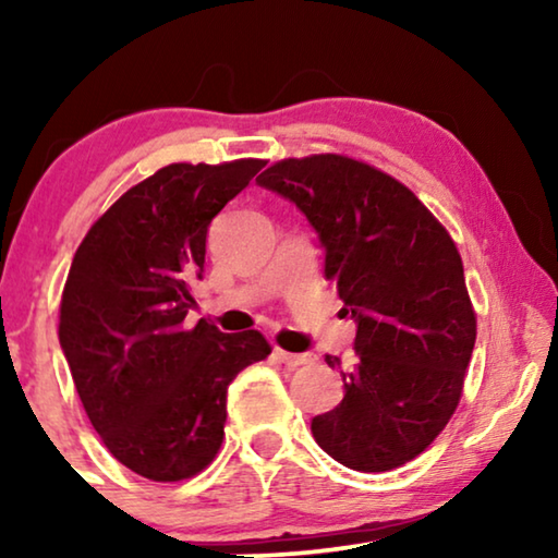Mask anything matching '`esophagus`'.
Here are the masks:
<instances>
[{"label":"esophagus","mask_w":558,"mask_h":558,"mask_svg":"<svg viewBox=\"0 0 558 558\" xmlns=\"http://www.w3.org/2000/svg\"><path fill=\"white\" fill-rule=\"evenodd\" d=\"M274 357H277L279 363L289 365V368H296V365H304V363H310V355H300V353H287V350H281V348H274Z\"/></svg>","instance_id":"34e87169"}]
</instances>
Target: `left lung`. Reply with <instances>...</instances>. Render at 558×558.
Returning a JSON list of instances; mask_svg holds the SVG:
<instances>
[{
    "label": "left lung",
    "instance_id": "1",
    "mask_svg": "<svg viewBox=\"0 0 558 558\" xmlns=\"http://www.w3.org/2000/svg\"><path fill=\"white\" fill-rule=\"evenodd\" d=\"M256 182L307 216L357 325L345 396L312 418L317 445L357 472L401 468L452 418L475 348L460 251L407 185L357 159H281Z\"/></svg>",
    "mask_w": 558,
    "mask_h": 558
}]
</instances>
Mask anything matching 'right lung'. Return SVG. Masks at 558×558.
I'll return each mask as SVG.
<instances>
[{
	"label": "right lung",
	"instance_id": "obj_1",
	"mask_svg": "<svg viewBox=\"0 0 558 558\" xmlns=\"http://www.w3.org/2000/svg\"><path fill=\"white\" fill-rule=\"evenodd\" d=\"M262 167H162L90 226L68 271L58 335L75 391L106 449L155 483L208 468L223 441L228 386L271 353L258 330L187 323L210 220Z\"/></svg>",
	"mask_w": 558,
	"mask_h": 558
}]
</instances>
